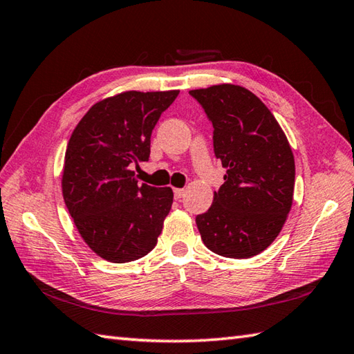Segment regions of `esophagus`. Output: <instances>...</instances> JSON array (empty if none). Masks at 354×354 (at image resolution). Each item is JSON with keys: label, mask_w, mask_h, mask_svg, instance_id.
<instances>
[{"label": "esophagus", "mask_w": 354, "mask_h": 354, "mask_svg": "<svg viewBox=\"0 0 354 354\" xmlns=\"http://www.w3.org/2000/svg\"><path fill=\"white\" fill-rule=\"evenodd\" d=\"M173 193H175V199L179 201L185 194V190L184 189H175V190H173Z\"/></svg>", "instance_id": "obj_1"}]
</instances>
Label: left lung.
I'll return each mask as SVG.
<instances>
[{
    "label": "left lung",
    "instance_id": "1",
    "mask_svg": "<svg viewBox=\"0 0 354 354\" xmlns=\"http://www.w3.org/2000/svg\"><path fill=\"white\" fill-rule=\"evenodd\" d=\"M190 94L212 120L214 153L227 169L209 209L196 217L202 242L230 259L265 251L288 219L295 160L288 137L250 89L221 84Z\"/></svg>",
    "mask_w": 354,
    "mask_h": 354
}]
</instances>
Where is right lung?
Instances as JSON below:
<instances>
[{
	"label": "right lung",
	"mask_w": 354,
	"mask_h": 354,
	"mask_svg": "<svg viewBox=\"0 0 354 354\" xmlns=\"http://www.w3.org/2000/svg\"><path fill=\"white\" fill-rule=\"evenodd\" d=\"M179 94L124 91L94 103L66 146L62 194L80 237L112 263L150 252L161 234L173 192L138 184L132 165L150 155V135Z\"/></svg>",
	"instance_id": "right-lung-1"
}]
</instances>
